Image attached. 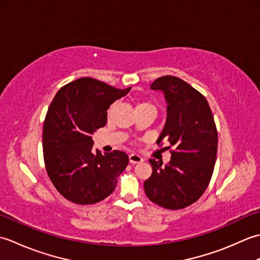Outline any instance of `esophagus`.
I'll return each instance as SVG.
<instances>
[{
    "mask_svg": "<svg viewBox=\"0 0 260 260\" xmlns=\"http://www.w3.org/2000/svg\"><path fill=\"white\" fill-rule=\"evenodd\" d=\"M128 158H129V163L132 164H137V163L143 162V157H141L139 154H131Z\"/></svg>",
    "mask_w": 260,
    "mask_h": 260,
    "instance_id": "1",
    "label": "esophagus"
}]
</instances>
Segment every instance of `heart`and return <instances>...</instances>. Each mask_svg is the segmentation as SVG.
Instances as JSON below:
<instances>
[{
	"label": "heart",
	"mask_w": 260,
	"mask_h": 260,
	"mask_svg": "<svg viewBox=\"0 0 260 260\" xmlns=\"http://www.w3.org/2000/svg\"><path fill=\"white\" fill-rule=\"evenodd\" d=\"M146 106H153V105H152L151 103H148V102H137V104H136V109H139V108H143V107H146ZM112 109H113V106L109 108L108 113L112 112Z\"/></svg>",
	"instance_id": "b5f03b06"
}]
</instances>
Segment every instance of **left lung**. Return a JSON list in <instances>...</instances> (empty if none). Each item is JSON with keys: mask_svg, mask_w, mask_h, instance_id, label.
I'll return each instance as SVG.
<instances>
[{"mask_svg": "<svg viewBox=\"0 0 260 260\" xmlns=\"http://www.w3.org/2000/svg\"><path fill=\"white\" fill-rule=\"evenodd\" d=\"M151 89L164 92L168 117L156 141L167 140L171 161L150 158L153 172L144 182L147 198L157 206L179 210L191 206L208 187L218 150V132L209 104L201 92L174 76L154 80ZM169 146V148L171 147Z\"/></svg>", "mask_w": 260, "mask_h": 260, "instance_id": "obj_1", "label": "left lung"}]
</instances>
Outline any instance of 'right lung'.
I'll return each mask as SVG.
<instances>
[{"label":"right lung","instance_id":"right-lung-1","mask_svg":"<svg viewBox=\"0 0 260 260\" xmlns=\"http://www.w3.org/2000/svg\"><path fill=\"white\" fill-rule=\"evenodd\" d=\"M131 90L85 77L56 93L43 123L47 173L58 192L77 204H92L112 194L128 164L121 151H93L92 134L107 123V109Z\"/></svg>","mask_w":260,"mask_h":260}]
</instances>
